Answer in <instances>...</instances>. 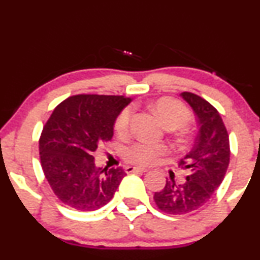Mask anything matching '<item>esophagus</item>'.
I'll use <instances>...</instances> for the list:
<instances>
[{
  "instance_id": "34e87169",
  "label": "esophagus",
  "mask_w": 260,
  "mask_h": 260,
  "mask_svg": "<svg viewBox=\"0 0 260 260\" xmlns=\"http://www.w3.org/2000/svg\"><path fill=\"white\" fill-rule=\"evenodd\" d=\"M124 171H126V173H134V172H138V173H145V172H148V170H145V168L134 167V166H127V167L124 168Z\"/></svg>"
}]
</instances>
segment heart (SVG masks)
<instances>
[{
	"label": "heart",
	"instance_id": "b5f03b06",
	"mask_svg": "<svg viewBox=\"0 0 260 260\" xmlns=\"http://www.w3.org/2000/svg\"><path fill=\"white\" fill-rule=\"evenodd\" d=\"M155 111L160 116L165 126L170 129L185 127L191 121V112L183 103L173 98H161L155 103ZM132 106H126L115 120V131L118 136H126L129 132L132 120ZM170 149L165 144L136 142L123 150L124 160L137 166L155 165L162 156L167 155Z\"/></svg>",
	"mask_w": 260,
	"mask_h": 260
}]
</instances>
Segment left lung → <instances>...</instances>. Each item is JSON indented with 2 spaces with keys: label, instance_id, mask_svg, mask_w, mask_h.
<instances>
[{
  "label": "left lung",
  "instance_id": "8db88e82",
  "mask_svg": "<svg viewBox=\"0 0 260 260\" xmlns=\"http://www.w3.org/2000/svg\"><path fill=\"white\" fill-rule=\"evenodd\" d=\"M181 96L195 111L200 132L191 151L178 164L190 172L185 183L177 185L171 178L154 195L158 209L173 215L191 213L208 203L230 162L229 134L217 109L195 93L183 92Z\"/></svg>",
  "mask_w": 260,
  "mask_h": 260
}]
</instances>
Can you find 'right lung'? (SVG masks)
<instances>
[{
	"label": "right lung",
	"instance_id": "obj_1",
	"mask_svg": "<svg viewBox=\"0 0 260 260\" xmlns=\"http://www.w3.org/2000/svg\"><path fill=\"white\" fill-rule=\"evenodd\" d=\"M131 102L124 95L76 94L57 105L39 139L41 167L60 202L81 212L102 208L114 196L121 167H95L92 154L114 136V122Z\"/></svg>",
	"mask_w": 260,
	"mask_h": 260
}]
</instances>
